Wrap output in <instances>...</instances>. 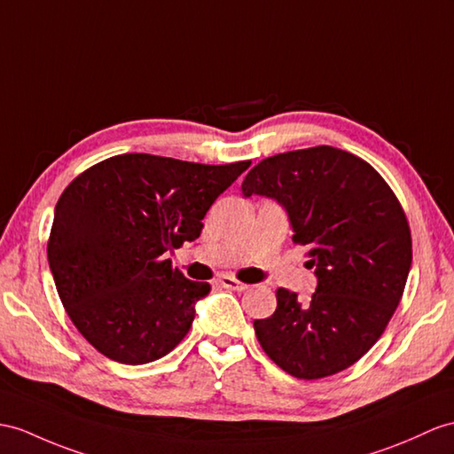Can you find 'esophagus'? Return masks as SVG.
<instances>
[{"label": "esophagus", "mask_w": 454, "mask_h": 454, "mask_svg": "<svg viewBox=\"0 0 454 454\" xmlns=\"http://www.w3.org/2000/svg\"><path fill=\"white\" fill-rule=\"evenodd\" d=\"M219 285L225 286V289H231V291H247L248 285L242 283L235 278H231V275H221L219 278Z\"/></svg>", "instance_id": "1"}]
</instances>
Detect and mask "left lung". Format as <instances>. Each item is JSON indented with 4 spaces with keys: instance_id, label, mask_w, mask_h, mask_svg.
<instances>
[{
    "instance_id": "8db88e82",
    "label": "left lung",
    "mask_w": 454,
    "mask_h": 454,
    "mask_svg": "<svg viewBox=\"0 0 454 454\" xmlns=\"http://www.w3.org/2000/svg\"><path fill=\"white\" fill-rule=\"evenodd\" d=\"M242 194L275 198L306 248L317 289L301 304L278 289L275 312L254 322L263 348L298 380L350 368L375 345L399 306L412 263V237L391 186L368 161L333 146L265 158Z\"/></svg>"
}]
</instances>
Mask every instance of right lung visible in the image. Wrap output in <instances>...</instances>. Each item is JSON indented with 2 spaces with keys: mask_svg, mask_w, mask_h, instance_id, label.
<instances>
[{
  "mask_svg": "<svg viewBox=\"0 0 454 454\" xmlns=\"http://www.w3.org/2000/svg\"><path fill=\"white\" fill-rule=\"evenodd\" d=\"M248 165L121 153L69 183L48 262L65 312L98 352L138 366L189 333L209 283L186 279L163 254L200 237L206 212Z\"/></svg>",
  "mask_w": 454,
  "mask_h": 454,
  "instance_id": "right-lung-1",
  "label": "right lung"
}]
</instances>
